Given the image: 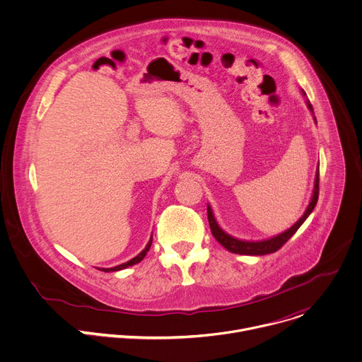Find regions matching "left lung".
<instances>
[{
  "label": "left lung",
  "mask_w": 362,
  "mask_h": 362,
  "mask_svg": "<svg viewBox=\"0 0 362 362\" xmlns=\"http://www.w3.org/2000/svg\"><path fill=\"white\" fill-rule=\"evenodd\" d=\"M302 94L305 95V91L302 90ZM306 106L308 109L311 110V113L314 115V109L311 106V103H309V100H306ZM314 120L317 123V119L314 116ZM318 193H320V163H318V169H317V173H315V183H314V190H313V197L311 200H309V204L308 208L305 211V214L299 218V221L296 223H293L288 230L276 235V236H272L269 239H264V240H242V239H238V238H233L230 236L229 233H226L216 222L215 219V215L212 212V208L208 204V221H209V225H211V230H212V235L215 236V239L225 247L228 249L229 252L232 253H239V255H252V256H261V255H268V253H274L276 252L278 249H281L288 240L289 238L300 228V225L306 221V218L313 214L315 204L318 202Z\"/></svg>",
  "instance_id": "left-lung-1"
}]
</instances>
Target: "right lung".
I'll list each match as a JSON object with an SVG mask.
<instances>
[{
	"label": "right lung",
	"mask_w": 362,
	"mask_h": 362,
	"mask_svg": "<svg viewBox=\"0 0 362 362\" xmlns=\"http://www.w3.org/2000/svg\"><path fill=\"white\" fill-rule=\"evenodd\" d=\"M151 240H153V236L150 238V240H148V243L146 245V247H144L137 256H134L133 259H130V261H127V262H124V264H122V265L113 267V268H101L100 271H103V272H116V271H122V269H126V268H129V267H133V265L139 264V262L143 259V257L146 256V253L148 252V249H150V246H151Z\"/></svg>",
	"instance_id": "1"
}]
</instances>
